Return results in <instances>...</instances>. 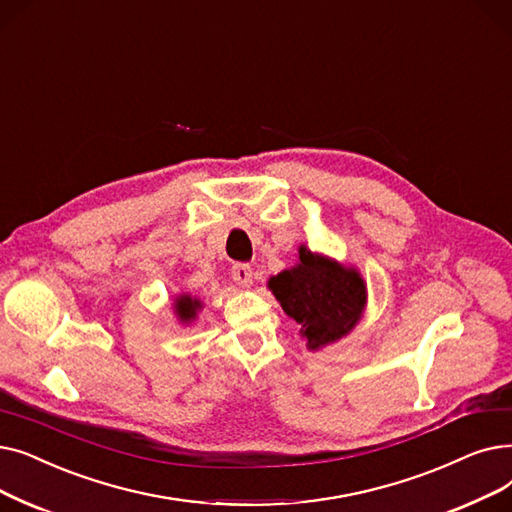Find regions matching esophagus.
<instances>
[{"label": "esophagus", "instance_id": "obj_1", "mask_svg": "<svg viewBox=\"0 0 512 512\" xmlns=\"http://www.w3.org/2000/svg\"><path fill=\"white\" fill-rule=\"evenodd\" d=\"M231 277L237 285H250L252 283V269L250 264H243V262H237L231 266Z\"/></svg>", "mask_w": 512, "mask_h": 512}]
</instances>
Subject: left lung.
I'll use <instances>...</instances> for the list:
<instances>
[{
  "label": "left lung",
  "mask_w": 512,
  "mask_h": 512,
  "mask_svg": "<svg viewBox=\"0 0 512 512\" xmlns=\"http://www.w3.org/2000/svg\"><path fill=\"white\" fill-rule=\"evenodd\" d=\"M281 308L300 325L310 348L346 335L360 319L367 287L354 269L300 248V264L269 281Z\"/></svg>",
  "instance_id": "1"
}]
</instances>
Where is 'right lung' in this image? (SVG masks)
Here are the masks:
<instances>
[{"label":"right lung","instance_id":"1","mask_svg":"<svg viewBox=\"0 0 512 512\" xmlns=\"http://www.w3.org/2000/svg\"><path fill=\"white\" fill-rule=\"evenodd\" d=\"M200 308V302H196V300H191V298H179V302H177V312H179V316L183 321H189V319H193V316H196V310Z\"/></svg>","mask_w":512,"mask_h":512}]
</instances>
